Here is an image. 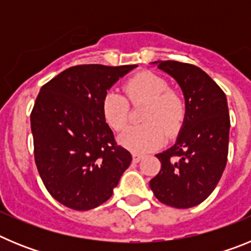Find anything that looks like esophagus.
I'll use <instances>...</instances> for the list:
<instances>
[{
	"label": "esophagus",
	"instance_id": "34e87169",
	"mask_svg": "<svg viewBox=\"0 0 251 251\" xmlns=\"http://www.w3.org/2000/svg\"><path fill=\"white\" fill-rule=\"evenodd\" d=\"M143 154H141V153H133V162H139L141 159H143Z\"/></svg>",
	"mask_w": 251,
	"mask_h": 251
}]
</instances>
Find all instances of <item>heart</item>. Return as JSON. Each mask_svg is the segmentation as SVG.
Listing matches in <instances>:
<instances>
[{
    "label": "heart",
    "instance_id": "heart-1",
    "mask_svg": "<svg viewBox=\"0 0 251 251\" xmlns=\"http://www.w3.org/2000/svg\"><path fill=\"white\" fill-rule=\"evenodd\" d=\"M154 73H139L124 83L123 89L132 104L146 101L141 126L128 128L119 137L121 145L132 152L142 153L158 147L167 136H175L183 123L186 105L176 89ZM105 122L115 130L126 128L129 119V103L121 93L106 92L101 100Z\"/></svg>",
    "mask_w": 251,
    "mask_h": 251
}]
</instances>
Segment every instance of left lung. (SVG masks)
Wrapping results in <instances>:
<instances>
[{"label":"left lung","instance_id":"obj_1","mask_svg":"<svg viewBox=\"0 0 251 251\" xmlns=\"http://www.w3.org/2000/svg\"><path fill=\"white\" fill-rule=\"evenodd\" d=\"M174 77L185 97L186 114L176 143L156 154L161 171L150 181L165 205L188 208L205 201L227 162L230 117L225 93L203 70L179 61H154Z\"/></svg>","mask_w":251,"mask_h":251}]
</instances>
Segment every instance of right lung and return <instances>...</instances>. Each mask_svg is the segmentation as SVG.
<instances>
[{"instance_id":"right-lung-1","label":"right lung","mask_w":251,"mask_h":251,"mask_svg":"<svg viewBox=\"0 0 251 251\" xmlns=\"http://www.w3.org/2000/svg\"><path fill=\"white\" fill-rule=\"evenodd\" d=\"M136 66H72L40 89L31 112L35 162L49 194L66 207H98L129 167L132 154L115 143L101 100Z\"/></svg>"}]
</instances>
